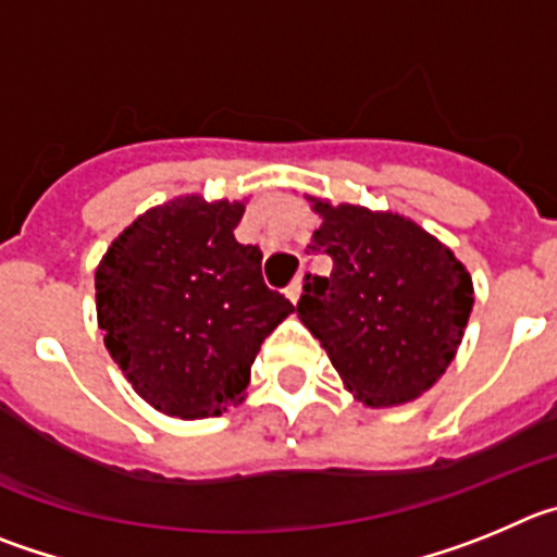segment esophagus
Segmentation results:
<instances>
[{
    "mask_svg": "<svg viewBox=\"0 0 557 557\" xmlns=\"http://www.w3.org/2000/svg\"><path fill=\"white\" fill-rule=\"evenodd\" d=\"M285 294H288L290 302H299V297H302V277L294 280V283L288 285V290H285Z\"/></svg>",
    "mask_w": 557,
    "mask_h": 557,
    "instance_id": "esophagus-1",
    "label": "esophagus"
}]
</instances>
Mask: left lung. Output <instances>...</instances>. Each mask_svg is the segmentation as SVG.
Returning a JSON list of instances; mask_svg holds the SVG:
<instances>
[{
	"instance_id": "obj_1",
	"label": "left lung",
	"mask_w": 557,
	"mask_h": 557,
	"mask_svg": "<svg viewBox=\"0 0 557 557\" xmlns=\"http://www.w3.org/2000/svg\"><path fill=\"white\" fill-rule=\"evenodd\" d=\"M322 227L310 252L330 277H305L297 313L322 341L355 399L388 408L416 399L453 363L474 288L453 249L399 213L313 199Z\"/></svg>"
}]
</instances>
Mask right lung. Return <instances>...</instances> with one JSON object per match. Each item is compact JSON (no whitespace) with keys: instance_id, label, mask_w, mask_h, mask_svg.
<instances>
[{"instance_id":"obj_1","label":"right lung","mask_w":557,"mask_h":557,"mask_svg":"<svg viewBox=\"0 0 557 557\" xmlns=\"http://www.w3.org/2000/svg\"><path fill=\"white\" fill-rule=\"evenodd\" d=\"M244 202L180 197L135 219L97 267L104 347L154 410L205 419L244 397L267 335L294 305L235 242Z\"/></svg>"}]
</instances>
